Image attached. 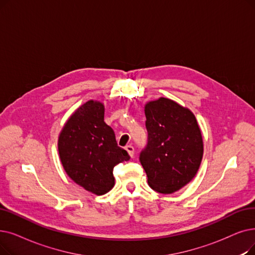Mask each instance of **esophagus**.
Here are the masks:
<instances>
[{
    "mask_svg": "<svg viewBox=\"0 0 255 255\" xmlns=\"http://www.w3.org/2000/svg\"><path fill=\"white\" fill-rule=\"evenodd\" d=\"M126 151L128 152V154L130 155L131 157H133V155H134V148H133V146H131V145H128V146H126Z\"/></svg>",
    "mask_w": 255,
    "mask_h": 255,
    "instance_id": "obj_1",
    "label": "esophagus"
}]
</instances>
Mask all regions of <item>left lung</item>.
Returning a JSON list of instances; mask_svg holds the SVG:
<instances>
[{"label": "left lung", "instance_id": "left-lung-1", "mask_svg": "<svg viewBox=\"0 0 255 255\" xmlns=\"http://www.w3.org/2000/svg\"><path fill=\"white\" fill-rule=\"evenodd\" d=\"M148 145L139 160L151 189L172 194L196 176L203 157V139L195 115L168 98L145 105Z\"/></svg>", "mask_w": 255, "mask_h": 255}]
</instances>
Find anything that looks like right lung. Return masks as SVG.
<instances>
[{
  "mask_svg": "<svg viewBox=\"0 0 255 255\" xmlns=\"http://www.w3.org/2000/svg\"><path fill=\"white\" fill-rule=\"evenodd\" d=\"M104 104L90 100L77 108L58 136V153L70 178L97 196L115 185L114 168L130 159L118 146L114 130L104 122Z\"/></svg>",
  "mask_w": 255,
  "mask_h": 255,
  "instance_id": "add662e5",
  "label": "right lung"
}]
</instances>
